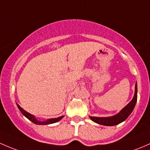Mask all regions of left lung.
Returning a JSON list of instances; mask_svg holds the SVG:
<instances>
[{
    "instance_id": "obj_1",
    "label": "left lung",
    "mask_w": 150,
    "mask_h": 150,
    "mask_svg": "<svg viewBox=\"0 0 150 150\" xmlns=\"http://www.w3.org/2000/svg\"><path fill=\"white\" fill-rule=\"evenodd\" d=\"M137 100V84L136 83L135 84V93H134V96L132 100L126 106L123 108V109L118 112L116 115H113L111 117H92L90 116V119L92 121L95 122V123H98L100 125H104V126H115L121 122L124 121L129 116L132 112L134 110V107L136 105Z\"/></svg>"
}]
</instances>
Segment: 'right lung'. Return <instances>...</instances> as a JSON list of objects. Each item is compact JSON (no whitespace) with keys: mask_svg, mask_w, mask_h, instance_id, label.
<instances>
[{"mask_svg":"<svg viewBox=\"0 0 150 150\" xmlns=\"http://www.w3.org/2000/svg\"><path fill=\"white\" fill-rule=\"evenodd\" d=\"M16 105H17L18 109H19V110L21 111V113L23 114V115H24V116L26 117V118H27L29 121H31L32 122V123H35V124H38V125H47V124H51V123H56V122L59 121L60 120L62 119L63 118H64V116H60L58 117V118H50V119H48L47 120V121H38V119H37L36 118H35V116H34L33 115H32V114L29 113V112H27V111L24 110V109L20 107L19 105L16 103Z\"/></svg>","mask_w":150,"mask_h":150,"instance_id":"1","label":"right lung"}]
</instances>
